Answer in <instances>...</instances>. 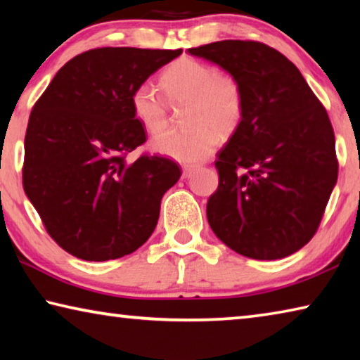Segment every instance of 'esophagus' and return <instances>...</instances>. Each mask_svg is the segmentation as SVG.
<instances>
[{
  "mask_svg": "<svg viewBox=\"0 0 360 360\" xmlns=\"http://www.w3.org/2000/svg\"><path fill=\"white\" fill-rule=\"evenodd\" d=\"M193 173H195V167H184V169H182V178L188 179Z\"/></svg>",
  "mask_w": 360,
  "mask_h": 360,
  "instance_id": "esophagus-1",
  "label": "esophagus"
}]
</instances>
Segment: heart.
I'll return each mask as SVG.
<instances>
[{"label": "heart", "instance_id": "heart-1", "mask_svg": "<svg viewBox=\"0 0 360 360\" xmlns=\"http://www.w3.org/2000/svg\"><path fill=\"white\" fill-rule=\"evenodd\" d=\"M162 87L176 108H188V131H165L152 139L157 154L179 163H198L212 155L217 135L229 138L245 117V90L233 75L192 57H181L162 75ZM131 109L143 129L157 135L169 127L167 100L150 82H141L131 92Z\"/></svg>", "mask_w": 360, "mask_h": 360}]
</instances>
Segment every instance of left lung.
I'll return each instance as SVG.
<instances>
[{
  "label": "left lung",
  "mask_w": 360,
  "mask_h": 360,
  "mask_svg": "<svg viewBox=\"0 0 360 360\" xmlns=\"http://www.w3.org/2000/svg\"><path fill=\"white\" fill-rule=\"evenodd\" d=\"M241 82L245 117L214 162L212 231L245 257H288L313 238L338 178L328 114L297 66L259 41L188 49Z\"/></svg>",
  "instance_id": "1"
}]
</instances>
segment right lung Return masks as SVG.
I'll list each match as a JSON object with an SVG mask.
<instances>
[{
    "label": "right lung",
    "instance_id": "add662e5",
    "mask_svg": "<svg viewBox=\"0 0 360 360\" xmlns=\"http://www.w3.org/2000/svg\"><path fill=\"white\" fill-rule=\"evenodd\" d=\"M178 51L98 47L58 70L34 103L22 179L51 238L82 260L136 251L154 231L160 200L181 178L178 163L130 152L146 143L133 89Z\"/></svg>",
    "mask_w": 360,
    "mask_h": 360
}]
</instances>
